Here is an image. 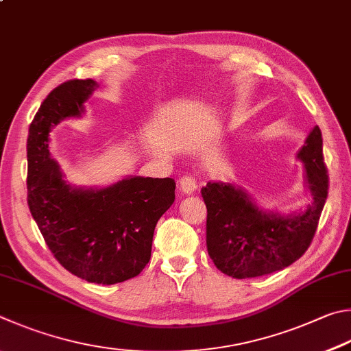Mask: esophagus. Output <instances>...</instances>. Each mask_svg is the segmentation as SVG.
<instances>
[{
	"label": "esophagus",
	"instance_id": "34e87169",
	"mask_svg": "<svg viewBox=\"0 0 351 351\" xmlns=\"http://www.w3.org/2000/svg\"><path fill=\"white\" fill-rule=\"evenodd\" d=\"M180 189H181V192H182L184 195H190V193L196 192L197 182H196V180H195V176H192V175L182 176L181 180H180Z\"/></svg>",
	"mask_w": 351,
	"mask_h": 351
}]
</instances>
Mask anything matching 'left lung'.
<instances>
[{
  "mask_svg": "<svg viewBox=\"0 0 351 351\" xmlns=\"http://www.w3.org/2000/svg\"><path fill=\"white\" fill-rule=\"evenodd\" d=\"M296 158L304 164L310 202L291 213L259 207L250 193L232 182L210 181L201 189L207 207V252L224 275H270L291 265L308 248L328 193L319 127L311 129Z\"/></svg>",
  "mask_w": 351,
  "mask_h": 351,
  "instance_id": "1",
  "label": "left lung"
}]
</instances>
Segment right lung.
Listing matches in <instances>:
<instances>
[{"mask_svg":"<svg viewBox=\"0 0 351 351\" xmlns=\"http://www.w3.org/2000/svg\"><path fill=\"white\" fill-rule=\"evenodd\" d=\"M98 82L72 80L53 88L27 138V204L56 261L87 282L112 285L138 276L150 261L159 218L175 201L171 178L125 176L106 187L70 184L50 155V132L82 118Z\"/></svg>","mask_w":351,"mask_h":351,"instance_id":"right-lung-1","label":"right lung"}]
</instances>
